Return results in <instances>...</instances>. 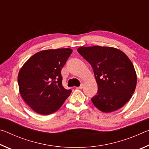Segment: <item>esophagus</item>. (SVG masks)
Instances as JSON below:
<instances>
[{
	"label": "esophagus",
	"instance_id": "obj_1",
	"mask_svg": "<svg viewBox=\"0 0 149 149\" xmlns=\"http://www.w3.org/2000/svg\"><path fill=\"white\" fill-rule=\"evenodd\" d=\"M77 89H82L83 88H84V84H81L79 87H77Z\"/></svg>",
	"mask_w": 149,
	"mask_h": 149
}]
</instances>
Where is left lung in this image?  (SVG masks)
Instances as JSON below:
<instances>
[{"instance_id": "left-lung-1", "label": "left lung", "mask_w": 149, "mask_h": 149, "mask_svg": "<svg viewBox=\"0 0 149 149\" xmlns=\"http://www.w3.org/2000/svg\"><path fill=\"white\" fill-rule=\"evenodd\" d=\"M77 52L94 72L98 91L91 101L98 109L111 112L129 101L137 85V75L129 58L109 47H81Z\"/></svg>"}]
</instances>
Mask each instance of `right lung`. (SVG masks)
Listing matches in <instances>:
<instances>
[{"mask_svg": "<svg viewBox=\"0 0 149 149\" xmlns=\"http://www.w3.org/2000/svg\"><path fill=\"white\" fill-rule=\"evenodd\" d=\"M72 51L71 49L42 50L33 55L19 70L20 95L38 114L55 112L72 93L62 86L61 70Z\"/></svg>", "mask_w": 149, "mask_h": 149, "instance_id": "1", "label": "right lung"}]
</instances>
